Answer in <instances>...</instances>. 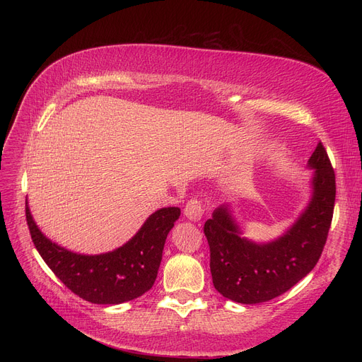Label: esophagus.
I'll return each mask as SVG.
<instances>
[{
	"instance_id": "34e87169",
	"label": "esophagus",
	"mask_w": 362,
	"mask_h": 362,
	"mask_svg": "<svg viewBox=\"0 0 362 362\" xmlns=\"http://www.w3.org/2000/svg\"><path fill=\"white\" fill-rule=\"evenodd\" d=\"M204 211H205L204 202H202L201 199H198V198L189 199L187 204H186V206H185V216H186L189 220H192V221H198V220L202 217Z\"/></svg>"
}]
</instances>
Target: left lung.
<instances>
[{
  "instance_id": "1",
  "label": "left lung",
  "mask_w": 362,
  "mask_h": 362,
  "mask_svg": "<svg viewBox=\"0 0 362 362\" xmlns=\"http://www.w3.org/2000/svg\"><path fill=\"white\" fill-rule=\"evenodd\" d=\"M308 165L315 168L313 199L280 239L257 245L240 238L226 205L205 221L213 283L224 298L239 303L267 302L288 292L315 267L333 218L336 177L321 142Z\"/></svg>"
}]
</instances>
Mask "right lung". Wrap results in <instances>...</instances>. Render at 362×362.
<instances>
[{
	"label": "right lung",
	"instance_id": "1",
	"mask_svg": "<svg viewBox=\"0 0 362 362\" xmlns=\"http://www.w3.org/2000/svg\"><path fill=\"white\" fill-rule=\"evenodd\" d=\"M180 216L177 206L161 208L122 248L101 255L70 252L47 239L26 205V221L35 248L52 273L79 298L92 303L127 302L148 292L157 279L164 243Z\"/></svg>",
	"mask_w": 362,
	"mask_h": 362
}]
</instances>
